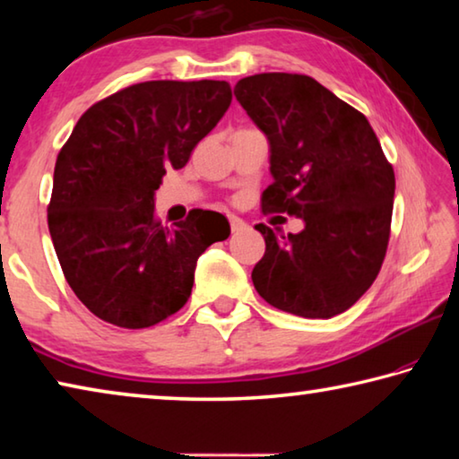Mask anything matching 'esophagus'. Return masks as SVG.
I'll list each match as a JSON object with an SVG mask.
<instances>
[{
    "label": "esophagus",
    "instance_id": "obj_1",
    "mask_svg": "<svg viewBox=\"0 0 459 459\" xmlns=\"http://www.w3.org/2000/svg\"><path fill=\"white\" fill-rule=\"evenodd\" d=\"M229 222H230V230L232 232H240L247 229V224L238 219V216H229Z\"/></svg>",
    "mask_w": 459,
    "mask_h": 459
}]
</instances>
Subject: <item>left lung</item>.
Wrapping results in <instances>:
<instances>
[{
    "label": "left lung",
    "mask_w": 459,
    "mask_h": 459,
    "mask_svg": "<svg viewBox=\"0 0 459 459\" xmlns=\"http://www.w3.org/2000/svg\"><path fill=\"white\" fill-rule=\"evenodd\" d=\"M235 97L269 142L273 184L261 196L263 212L306 224L287 237L255 227L265 238L255 290L293 316L346 312L377 279L391 235L394 172L375 131L306 74L247 76Z\"/></svg>",
    "instance_id": "1"
}]
</instances>
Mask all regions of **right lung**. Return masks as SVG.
I'll return each mask as SVG.
<instances>
[{"label": "right lung", "mask_w": 459, "mask_h": 459, "mask_svg": "<svg viewBox=\"0 0 459 459\" xmlns=\"http://www.w3.org/2000/svg\"><path fill=\"white\" fill-rule=\"evenodd\" d=\"M230 100L224 81L139 82L92 105L60 150L50 237L68 285L100 320L129 330L166 320L188 301L200 255L229 238V221L200 208L161 227L153 196Z\"/></svg>", "instance_id": "1"}]
</instances>
